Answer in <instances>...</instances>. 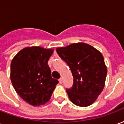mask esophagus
Segmentation results:
<instances>
[{
    "mask_svg": "<svg viewBox=\"0 0 124 124\" xmlns=\"http://www.w3.org/2000/svg\"><path fill=\"white\" fill-rule=\"evenodd\" d=\"M62 82H63V80H62V78H60L59 79V83L60 84H62Z\"/></svg>",
    "mask_w": 124,
    "mask_h": 124,
    "instance_id": "esophagus-1",
    "label": "esophagus"
}]
</instances>
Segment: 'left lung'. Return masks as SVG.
Masks as SVG:
<instances>
[{"label": "left lung", "instance_id": "1", "mask_svg": "<svg viewBox=\"0 0 124 124\" xmlns=\"http://www.w3.org/2000/svg\"><path fill=\"white\" fill-rule=\"evenodd\" d=\"M56 52L67 63L74 78L72 87L66 89L70 101L81 107L93 104L104 89L107 75L101 52L83 42L57 48Z\"/></svg>", "mask_w": 124, "mask_h": 124}]
</instances>
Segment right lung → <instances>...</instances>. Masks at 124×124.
<instances>
[{
	"instance_id": "add662e5",
	"label": "right lung",
	"mask_w": 124,
	"mask_h": 124,
	"mask_svg": "<svg viewBox=\"0 0 124 124\" xmlns=\"http://www.w3.org/2000/svg\"><path fill=\"white\" fill-rule=\"evenodd\" d=\"M53 49L26 47L15 56L10 65V80L16 93L33 106L44 105L50 99L58 80L52 78L48 64Z\"/></svg>"
}]
</instances>
